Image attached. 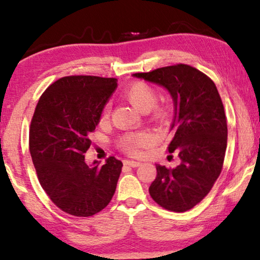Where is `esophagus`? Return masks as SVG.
I'll return each instance as SVG.
<instances>
[{
  "instance_id": "1",
  "label": "esophagus",
  "mask_w": 260,
  "mask_h": 260,
  "mask_svg": "<svg viewBox=\"0 0 260 260\" xmlns=\"http://www.w3.org/2000/svg\"><path fill=\"white\" fill-rule=\"evenodd\" d=\"M124 165L130 166V167H138L141 165V162L137 161H131V159H124Z\"/></svg>"
}]
</instances>
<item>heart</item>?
<instances>
[{"label": "heart", "mask_w": 260, "mask_h": 260, "mask_svg": "<svg viewBox=\"0 0 260 260\" xmlns=\"http://www.w3.org/2000/svg\"><path fill=\"white\" fill-rule=\"evenodd\" d=\"M124 97L131 103V105L138 111L147 112L149 110L154 108L157 101V92L152 86L143 83V81H136V83L130 84L125 90L123 91ZM156 112L161 113L162 111L159 109H156ZM109 117V108L105 106L101 113V120L108 119ZM151 136L144 131H136V133H127L123 135L119 138V147L126 151L130 155H138L141 149L150 143Z\"/></svg>", "instance_id": "heart-1"}]
</instances>
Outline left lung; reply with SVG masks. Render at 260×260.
I'll use <instances>...</instances> for the list:
<instances>
[{
  "label": "left lung",
  "mask_w": 260,
  "mask_h": 260,
  "mask_svg": "<svg viewBox=\"0 0 260 260\" xmlns=\"http://www.w3.org/2000/svg\"><path fill=\"white\" fill-rule=\"evenodd\" d=\"M134 77L161 85L173 97L175 117L168 150L179 155L181 163L175 168L156 166L149 193L165 209L186 212L211 191L223 166L227 120L218 88L205 73L184 63Z\"/></svg>",
  "instance_id": "obj_1"
}]
</instances>
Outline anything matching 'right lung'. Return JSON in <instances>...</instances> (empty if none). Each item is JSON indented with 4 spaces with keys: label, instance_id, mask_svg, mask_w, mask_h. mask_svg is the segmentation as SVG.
<instances>
[{
    "label": "right lung",
    "instance_id": "add662e5",
    "mask_svg": "<svg viewBox=\"0 0 260 260\" xmlns=\"http://www.w3.org/2000/svg\"><path fill=\"white\" fill-rule=\"evenodd\" d=\"M117 87L115 78L62 77L39 99L29 127V151L41 187L67 214L92 216L116 191L123 163L113 156L104 166L85 163L101 113Z\"/></svg>",
    "mask_w": 260,
    "mask_h": 260
}]
</instances>
